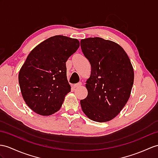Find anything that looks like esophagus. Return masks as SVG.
<instances>
[{"instance_id":"34e87169","label":"esophagus","mask_w":158,"mask_h":158,"mask_svg":"<svg viewBox=\"0 0 158 158\" xmlns=\"http://www.w3.org/2000/svg\"><path fill=\"white\" fill-rule=\"evenodd\" d=\"M81 85H82V82H78V83L74 84V85H73V88H79V87L81 86Z\"/></svg>"}]
</instances>
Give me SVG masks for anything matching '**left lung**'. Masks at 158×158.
I'll use <instances>...</instances> for the list:
<instances>
[{"mask_svg": "<svg viewBox=\"0 0 158 158\" xmlns=\"http://www.w3.org/2000/svg\"><path fill=\"white\" fill-rule=\"evenodd\" d=\"M90 61L91 75L86 98L80 101L82 111L91 120L106 122L121 112L130 97L134 80L131 61L120 45L101 37L80 41Z\"/></svg>", "mask_w": 158, "mask_h": 158, "instance_id": "8db88e82", "label": "left lung"}]
</instances>
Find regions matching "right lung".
Segmentation results:
<instances>
[{
    "label": "right lung",
    "mask_w": 158,
    "mask_h": 158,
    "mask_svg": "<svg viewBox=\"0 0 158 158\" xmlns=\"http://www.w3.org/2000/svg\"><path fill=\"white\" fill-rule=\"evenodd\" d=\"M79 46L78 40L56 35L30 52L19 71V83L23 98L35 113L48 116L60 110L71 90L66 62Z\"/></svg>",
    "instance_id": "right-lung-1"
}]
</instances>
